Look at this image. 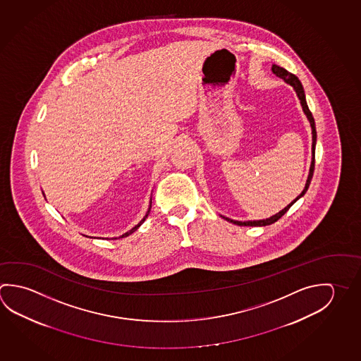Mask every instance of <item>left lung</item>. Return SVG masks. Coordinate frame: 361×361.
Masks as SVG:
<instances>
[{"mask_svg": "<svg viewBox=\"0 0 361 361\" xmlns=\"http://www.w3.org/2000/svg\"><path fill=\"white\" fill-rule=\"evenodd\" d=\"M271 70L276 76L281 77V78L284 80L285 82L289 83L290 86L294 87L295 92H297L298 97H299V100H300V104H302V108H303L304 113H305L307 118H308V121H310V127H312V133H313V143H312L313 159H312V165H310V176H308V180H307L305 188H304L303 191H302V194L298 196L297 199H295L294 202H291L286 208L283 209L281 212H279L278 214L272 215L271 218H269V219H264V221H232V219H229V218H226L228 221L234 223V224H237V226H246V227H248V226H251V227H264V226H269V224H272V223H275V221H279V219H280V218H281V216H283V215L289 210L291 205H293L294 202H297L299 197H302V196L305 194V191H307L308 188H310V180L313 178V172H314V151H316L317 140L316 123H314V118H313V115L310 113V108H308L307 102H305L303 86H302V83H300L299 78H298L295 75H293L290 72H288V71L283 68V67H279L276 64H272Z\"/></svg>", "mask_w": 361, "mask_h": 361, "instance_id": "1", "label": "left lung"}]
</instances>
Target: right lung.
<instances>
[{
  "instance_id": "add662e5",
  "label": "right lung",
  "mask_w": 361,
  "mask_h": 361,
  "mask_svg": "<svg viewBox=\"0 0 361 361\" xmlns=\"http://www.w3.org/2000/svg\"><path fill=\"white\" fill-rule=\"evenodd\" d=\"M149 210H151V205H149V209H148V213H149ZM147 215H148V214H147ZM147 215H146V216H145V218H143V219H142V221H140V224H138V226H135V227H134L133 229H132V231H129V232H127V233L123 234V235H121V237H119V238H124V237H127V235H129V234L133 233L134 231H137V229H138V227H140V224H142V223H143V221H146Z\"/></svg>"
}]
</instances>
